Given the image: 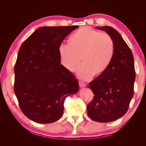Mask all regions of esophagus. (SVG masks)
<instances>
[{
    "mask_svg": "<svg viewBox=\"0 0 146 146\" xmlns=\"http://www.w3.org/2000/svg\"><path fill=\"white\" fill-rule=\"evenodd\" d=\"M78 83H79V86H80V87H81V88H85L86 86V85L85 83H83L82 82H79Z\"/></svg>",
    "mask_w": 146,
    "mask_h": 146,
    "instance_id": "esophagus-1",
    "label": "esophagus"
}]
</instances>
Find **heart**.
Listing matches in <instances>:
<instances>
[{
    "label": "heart",
    "instance_id": "b5f03b06",
    "mask_svg": "<svg viewBox=\"0 0 146 146\" xmlns=\"http://www.w3.org/2000/svg\"><path fill=\"white\" fill-rule=\"evenodd\" d=\"M61 65L69 72H74L80 64L78 76L88 79L100 77L107 71L113 60L114 44L107 33H100L88 27H82L69 39V45L58 48Z\"/></svg>",
    "mask_w": 146,
    "mask_h": 146
}]
</instances>
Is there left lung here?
Returning a JSON list of instances; mask_svg holds the SVG:
<instances>
[{
  "mask_svg": "<svg viewBox=\"0 0 146 146\" xmlns=\"http://www.w3.org/2000/svg\"><path fill=\"white\" fill-rule=\"evenodd\" d=\"M113 39L114 54L109 68L102 76L89 83L94 96L87 105L88 115L99 122H109L123 116L127 111L135 80L134 58L121 35L110 26L96 27Z\"/></svg>",
  "mask_w": 146,
  "mask_h": 146,
  "instance_id": "left-lung-1",
  "label": "left lung"
}]
</instances>
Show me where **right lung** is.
<instances>
[{"instance_id": "1", "label": "right lung", "mask_w": 146, "mask_h": 146, "mask_svg": "<svg viewBox=\"0 0 146 146\" xmlns=\"http://www.w3.org/2000/svg\"><path fill=\"white\" fill-rule=\"evenodd\" d=\"M78 26L38 28L22 44L15 66L14 90L30 120L49 123L63 114L68 96L78 91L74 75L60 64L58 48Z\"/></svg>"}]
</instances>
